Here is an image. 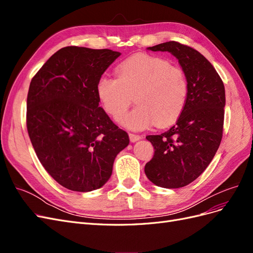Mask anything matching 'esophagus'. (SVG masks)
<instances>
[{
    "label": "esophagus",
    "instance_id": "1",
    "mask_svg": "<svg viewBox=\"0 0 253 253\" xmlns=\"http://www.w3.org/2000/svg\"><path fill=\"white\" fill-rule=\"evenodd\" d=\"M129 136V140H131L132 142H136L141 139V136L140 135H137V134H133V133H129L128 134Z\"/></svg>",
    "mask_w": 253,
    "mask_h": 253
}]
</instances>
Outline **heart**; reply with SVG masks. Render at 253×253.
Segmentation results:
<instances>
[{
	"label": "heart",
	"instance_id": "1",
	"mask_svg": "<svg viewBox=\"0 0 253 253\" xmlns=\"http://www.w3.org/2000/svg\"><path fill=\"white\" fill-rule=\"evenodd\" d=\"M117 79L102 75L96 84L104 111L114 119L124 116L133 102L138 104L120 119L122 126L142 131L155 124L171 125L182 113L188 98V81L179 67L157 56L135 55L116 68Z\"/></svg>",
	"mask_w": 253,
	"mask_h": 253
}]
</instances>
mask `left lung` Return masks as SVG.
I'll use <instances>...</instances> for the list:
<instances>
[{
	"instance_id": "obj_1",
	"label": "left lung",
	"mask_w": 253,
	"mask_h": 253,
	"mask_svg": "<svg viewBox=\"0 0 253 253\" xmlns=\"http://www.w3.org/2000/svg\"><path fill=\"white\" fill-rule=\"evenodd\" d=\"M148 49L169 51L178 60L188 81V98L175 126L160 135L145 137L155 152L144 172L158 187L181 188L206 170L219 147L225 86L213 65L192 47L170 41Z\"/></svg>"
}]
</instances>
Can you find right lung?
Listing matches in <instances>:
<instances>
[{
  "label": "right lung",
  "mask_w": 253,
  "mask_h": 253,
  "mask_svg": "<svg viewBox=\"0 0 253 253\" xmlns=\"http://www.w3.org/2000/svg\"><path fill=\"white\" fill-rule=\"evenodd\" d=\"M121 55L111 49L66 46L30 82L26 126L44 169L61 186L89 192L109 180L128 135L99 106L98 79Z\"/></svg>",
  "instance_id": "obj_1"
}]
</instances>
